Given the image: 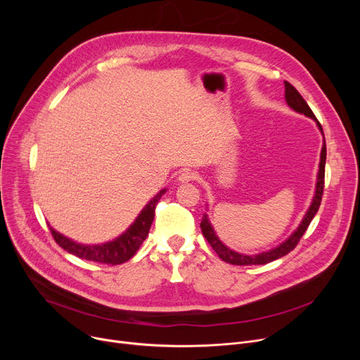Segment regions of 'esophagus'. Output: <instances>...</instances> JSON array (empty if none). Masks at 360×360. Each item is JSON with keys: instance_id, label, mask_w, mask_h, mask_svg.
I'll return each mask as SVG.
<instances>
[{"instance_id": "esophagus-1", "label": "esophagus", "mask_w": 360, "mask_h": 360, "mask_svg": "<svg viewBox=\"0 0 360 360\" xmlns=\"http://www.w3.org/2000/svg\"><path fill=\"white\" fill-rule=\"evenodd\" d=\"M179 182H190V181H195L197 179V174L194 172V170H190L186 169L184 170V172L179 175Z\"/></svg>"}]
</instances>
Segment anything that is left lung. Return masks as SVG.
Returning <instances> with one entry per match:
<instances>
[{"instance_id": "8db88e82", "label": "left lung", "mask_w": 360, "mask_h": 360, "mask_svg": "<svg viewBox=\"0 0 360 360\" xmlns=\"http://www.w3.org/2000/svg\"><path fill=\"white\" fill-rule=\"evenodd\" d=\"M285 96H286V102L288 105L295 109L296 112L299 113H304V115L312 118L316 121L319 129L323 131V127H321V124L318 122V120L315 118L314 112L311 110V108L308 106V103L305 102V99L300 96L299 91L289 83V82H285ZM326 159H327V147L324 144L323 150H321V162H319V172H318V182H316V190H315V197L312 200V204L309 207L308 213L305 214L304 220H302V223L299 224L297 231L286 240L283 242L281 245H278L277 248L271 250V251H267V252H262V254H258V255H243V254H238L229 248H226L224 245L219 240V238L216 236L212 224L209 223V219H207V216L202 217L201 220V232L204 235V238L207 239V242H209L212 245V248L216 251V254L224 261V262H229V264H233V266H259V264H267V262H271L277 258H281L288 255L290 251H293L296 248V245L299 243L300 238L304 236V233L307 232L309 223L312 221L314 216L316 214L319 205H321V200H323V194H324V178H326Z\"/></svg>"}]
</instances>
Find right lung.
Segmentation results:
<instances>
[{
  "mask_svg": "<svg viewBox=\"0 0 360 360\" xmlns=\"http://www.w3.org/2000/svg\"><path fill=\"white\" fill-rule=\"evenodd\" d=\"M166 190H162L153 200H151L137 217V220L131 224V228L117 238L115 240L103 243V245H82V243H75L71 239L60 235L58 232H55L51 226L49 231L53 238V240L60 245L61 248H64L67 252L87 259V261H94V262H101V264H108V266H117V264H122L128 261L131 257H134L136 252L139 251L140 245L143 240L147 238L150 226L153 223L155 219V210L156 205L160 200V197L165 194Z\"/></svg>",
  "mask_w": 360,
  "mask_h": 360,
  "instance_id": "right-lung-1",
  "label": "right lung"
}]
</instances>
